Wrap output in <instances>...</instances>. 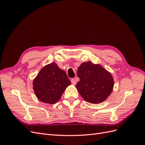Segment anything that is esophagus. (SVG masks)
<instances>
[{
    "instance_id": "obj_1",
    "label": "esophagus",
    "mask_w": 145,
    "mask_h": 145,
    "mask_svg": "<svg viewBox=\"0 0 145 145\" xmlns=\"http://www.w3.org/2000/svg\"><path fill=\"white\" fill-rule=\"evenodd\" d=\"M71 83H72V85H76V79H74V78H72V79L71 80Z\"/></svg>"
}]
</instances>
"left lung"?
Instances as JSON below:
<instances>
[{"label":"left lung","instance_id":"8db88e82","mask_svg":"<svg viewBox=\"0 0 145 145\" xmlns=\"http://www.w3.org/2000/svg\"><path fill=\"white\" fill-rule=\"evenodd\" d=\"M80 81L76 88L86 102L99 104L106 100L113 90L114 82L112 74L100 64L88 61L83 62L77 69Z\"/></svg>","mask_w":145,"mask_h":145}]
</instances>
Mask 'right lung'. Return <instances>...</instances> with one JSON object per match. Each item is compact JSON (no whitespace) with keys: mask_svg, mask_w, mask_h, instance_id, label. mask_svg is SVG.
Segmentation results:
<instances>
[{"mask_svg":"<svg viewBox=\"0 0 145 145\" xmlns=\"http://www.w3.org/2000/svg\"><path fill=\"white\" fill-rule=\"evenodd\" d=\"M71 81L63 70L56 63H51L42 68L33 82V90L42 102L52 105L60 99Z\"/></svg>","mask_w":145,"mask_h":145,"instance_id":"obj_1","label":"right lung"}]
</instances>
